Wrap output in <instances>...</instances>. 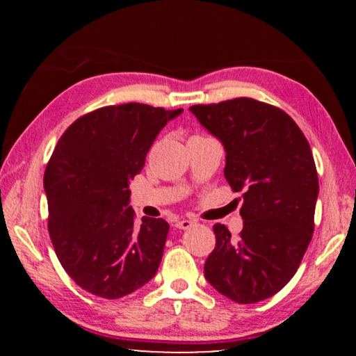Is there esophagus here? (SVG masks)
I'll list each match as a JSON object with an SVG mask.
<instances>
[{"label": "esophagus", "mask_w": 356, "mask_h": 356, "mask_svg": "<svg viewBox=\"0 0 356 356\" xmlns=\"http://www.w3.org/2000/svg\"><path fill=\"white\" fill-rule=\"evenodd\" d=\"M196 225V221H191V220H180V221H177L176 222V227L177 229H190V227H193Z\"/></svg>", "instance_id": "obj_1"}]
</instances>
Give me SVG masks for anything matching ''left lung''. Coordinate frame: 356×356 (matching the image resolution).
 Instances as JSON below:
<instances>
[{
  "label": "left lung",
  "instance_id": "left-lung-1",
  "mask_svg": "<svg viewBox=\"0 0 356 356\" xmlns=\"http://www.w3.org/2000/svg\"><path fill=\"white\" fill-rule=\"evenodd\" d=\"M190 111L225 147L227 184L243 191L240 237L216 222L204 276L237 303L273 297L297 272L314 231L318 179L309 143L289 114L254 99Z\"/></svg>",
  "mask_w": 356,
  "mask_h": 356
}]
</instances>
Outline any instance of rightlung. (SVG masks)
I'll return each mask as SVG.
<instances>
[{
	"instance_id": "right-lung-1",
	"label": "right lung",
	"mask_w": 356,
	"mask_h": 356,
	"mask_svg": "<svg viewBox=\"0 0 356 356\" xmlns=\"http://www.w3.org/2000/svg\"><path fill=\"white\" fill-rule=\"evenodd\" d=\"M184 110L143 104L105 106L59 138L44 174L48 232L63 268L102 298H120L154 278L170 225H134L130 180L156 135Z\"/></svg>"
}]
</instances>
